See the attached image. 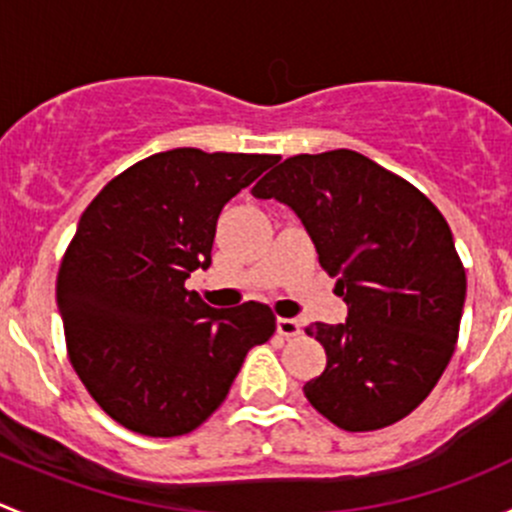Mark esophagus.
<instances>
[{"instance_id":"esophagus-1","label":"esophagus","mask_w":512,"mask_h":512,"mask_svg":"<svg viewBox=\"0 0 512 512\" xmlns=\"http://www.w3.org/2000/svg\"><path fill=\"white\" fill-rule=\"evenodd\" d=\"M277 332H280L285 339L297 337V334H299V322H297V319L280 317V319H277Z\"/></svg>"}]
</instances>
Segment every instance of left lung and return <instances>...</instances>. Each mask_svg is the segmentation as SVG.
I'll list each match as a JSON object with an SVG mask.
<instances>
[{
  "instance_id": "8db88e82",
  "label": "left lung",
  "mask_w": 512,
  "mask_h": 512,
  "mask_svg": "<svg viewBox=\"0 0 512 512\" xmlns=\"http://www.w3.org/2000/svg\"><path fill=\"white\" fill-rule=\"evenodd\" d=\"M252 195L299 215L349 304L344 324L304 329L327 352L322 374L304 384L309 404L344 431L409 416L451 361L466 302V267L441 210L347 148L282 160Z\"/></svg>"
}]
</instances>
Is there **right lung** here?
Wrapping results in <instances>:
<instances>
[{
  "label": "right lung",
  "mask_w": 512,
  "mask_h": 512,
  "mask_svg": "<svg viewBox=\"0 0 512 512\" xmlns=\"http://www.w3.org/2000/svg\"><path fill=\"white\" fill-rule=\"evenodd\" d=\"M280 156H148L103 185L61 260L66 354L91 399L128 431L190 433L225 401L245 354L275 334L267 304L213 309L185 289L208 270L218 218Z\"/></svg>",
  "instance_id": "1"
}]
</instances>
